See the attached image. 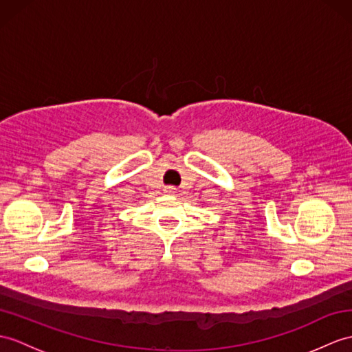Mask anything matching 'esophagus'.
I'll use <instances>...</instances> for the list:
<instances>
[{
  "instance_id": "34e87169",
  "label": "esophagus",
  "mask_w": 352,
  "mask_h": 352,
  "mask_svg": "<svg viewBox=\"0 0 352 352\" xmlns=\"http://www.w3.org/2000/svg\"><path fill=\"white\" fill-rule=\"evenodd\" d=\"M165 192L169 193V195H174V193H177V187H174V186H166V187H165Z\"/></svg>"
}]
</instances>
